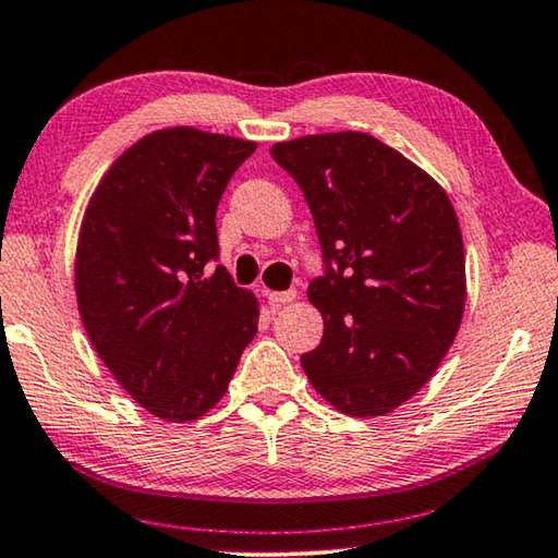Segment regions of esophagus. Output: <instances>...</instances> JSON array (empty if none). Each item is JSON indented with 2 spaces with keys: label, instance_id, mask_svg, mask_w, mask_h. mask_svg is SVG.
<instances>
[{
  "label": "esophagus",
  "instance_id": "obj_1",
  "mask_svg": "<svg viewBox=\"0 0 558 558\" xmlns=\"http://www.w3.org/2000/svg\"><path fill=\"white\" fill-rule=\"evenodd\" d=\"M267 299L271 306H281V304H289L296 299V289H287V291H267Z\"/></svg>",
  "mask_w": 558,
  "mask_h": 558
}]
</instances>
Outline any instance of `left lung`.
I'll use <instances>...</instances> for the list:
<instances>
[{
  "label": "left lung",
  "mask_w": 558,
  "mask_h": 558,
  "mask_svg": "<svg viewBox=\"0 0 558 558\" xmlns=\"http://www.w3.org/2000/svg\"><path fill=\"white\" fill-rule=\"evenodd\" d=\"M304 192L324 277L308 302L322 344L312 387L349 416H381L432 379L466 302L464 242L447 192L372 134H308L271 147Z\"/></svg>",
  "instance_id": "left-lung-1"
}]
</instances>
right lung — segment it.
<instances>
[{
    "instance_id": "1",
    "label": "right lung",
    "mask_w": 558,
    "mask_h": 558,
    "mask_svg": "<svg viewBox=\"0 0 558 558\" xmlns=\"http://www.w3.org/2000/svg\"><path fill=\"white\" fill-rule=\"evenodd\" d=\"M254 142L192 126L151 132L101 179L76 244L92 347L136 404L192 422L225 397L259 306L219 259L217 207Z\"/></svg>"
}]
</instances>
